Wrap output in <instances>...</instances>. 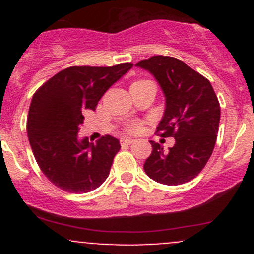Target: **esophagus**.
<instances>
[{
	"instance_id": "1",
	"label": "esophagus",
	"mask_w": 254,
	"mask_h": 254,
	"mask_svg": "<svg viewBox=\"0 0 254 254\" xmlns=\"http://www.w3.org/2000/svg\"><path fill=\"white\" fill-rule=\"evenodd\" d=\"M120 142H122V145H130V143L134 142V140L130 139V137H122Z\"/></svg>"
}]
</instances>
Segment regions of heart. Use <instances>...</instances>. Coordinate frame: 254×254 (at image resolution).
I'll return each mask as SVG.
<instances>
[{
    "mask_svg": "<svg viewBox=\"0 0 254 254\" xmlns=\"http://www.w3.org/2000/svg\"><path fill=\"white\" fill-rule=\"evenodd\" d=\"M140 130V124L139 123H130L129 125H127V131L129 132H137Z\"/></svg>",
    "mask_w": 254,
    "mask_h": 254,
    "instance_id": "heart-1",
    "label": "heart"
}]
</instances>
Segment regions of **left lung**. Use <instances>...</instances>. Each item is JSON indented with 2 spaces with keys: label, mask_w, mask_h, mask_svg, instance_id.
I'll list each match as a JSON object with an SVG mask.
<instances>
[{
  "label": "left lung",
  "mask_w": 254,
  "mask_h": 254,
  "mask_svg": "<svg viewBox=\"0 0 254 254\" xmlns=\"http://www.w3.org/2000/svg\"><path fill=\"white\" fill-rule=\"evenodd\" d=\"M152 73L166 97V109L156 129L161 137H175L165 152L155 141L143 163L146 175L158 183L178 186L205 167L216 142L220 103L209 79L182 60L156 55L136 64Z\"/></svg>",
  "instance_id": "left-lung-1"
}]
</instances>
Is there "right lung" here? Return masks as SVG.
<instances>
[{
	"instance_id": "1",
	"label": "right lung",
	"mask_w": 254,
	"mask_h": 254,
	"mask_svg": "<svg viewBox=\"0 0 254 254\" xmlns=\"http://www.w3.org/2000/svg\"><path fill=\"white\" fill-rule=\"evenodd\" d=\"M132 67L131 63L115 66H71L49 78L32 98L27 132L33 155L45 177L68 193H88L109 176L120 150L111 135L96 143L78 140L83 124L82 112L96 111L107 89Z\"/></svg>"
}]
</instances>
